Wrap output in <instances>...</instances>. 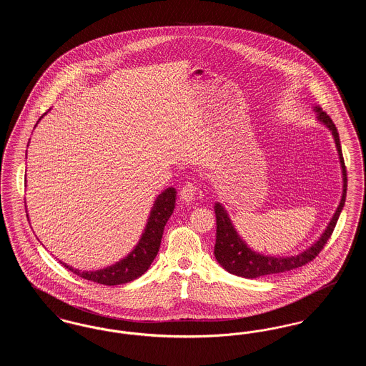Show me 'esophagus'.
I'll return each mask as SVG.
<instances>
[{
	"label": "esophagus",
	"mask_w": 366,
	"mask_h": 366,
	"mask_svg": "<svg viewBox=\"0 0 366 366\" xmlns=\"http://www.w3.org/2000/svg\"><path fill=\"white\" fill-rule=\"evenodd\" d=\"M196 191H197L196 185L187 184V185L182 187V189L179 192V199H181L182 202H185V203H191L192 200L194 199Z\"/></svg>",
	"instance_id": "esophagus-1"
}]
</instances>
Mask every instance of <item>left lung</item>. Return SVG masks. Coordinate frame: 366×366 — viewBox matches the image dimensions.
<instances>
[{
    "mask_svg": "<svg viewBox=\"0 0 366 366\" xmlns=\"http://www.w3.org/2000/svg\"><path fill=\"white\" fill-rule=\"evenodd\" d=\"M314 111L317 112V119L324 123L331 130L335 144H336V149L339 154L342 174H343L342 200L332 217L331 222L328 224L321 237L315 243L312 244V247H309L306 251L291 257H270V255H263L252 251L236 232L225 207L221 203H215L214 211L217 217V239H215V247H214V255L218 263L229 273L245 277V279H258L262 276L277 274L288 270H294L296 267H300L313 261L314 258L320 254V251L324 248V245L330 240L332 232L339 219V215L345 207L346 191H347V172H346L345 159L342 154L339 133L335 123L332 122L331 118L320 107H314Z\"/></svg>",
    "mask_w": 366,
    "mask_h": 366,
    "instance_id": "left-lung-1",
    "label": "left lung"
}]
</instances>
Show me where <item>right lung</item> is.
<instances>
[{
  "label": "right lung",
  "instance_id": "right-lung-1",
  "mask_svg": "<svg viewBox=\"0 0 366 366\" xmlns=\"http://www.w3.org/2000/svg\"><path fill=\"white\" fill-rule=\"evenodd\" d=\"M175 197L177 191L174 188H167L157 196L139 243L126 258L117 262L115 264L94 272H81L63 262L60 263L76 276L103 285H119L137 279L148 270L151 263L157 258L163 229L174 211Z\"/></svg>",
  "mask_w": 366,
  "mask_h": 366
}]
</instances>
